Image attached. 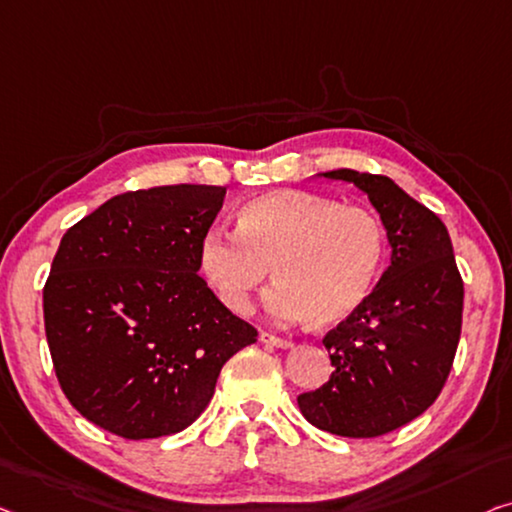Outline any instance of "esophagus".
I'll use <instances>...</instances> for the list:
<instances>
[{
  "instance_id": "34e87169",
  "label": "esophagus",
  "mask_w": 512,
  "mask_h": 512,
  "mask_svg": "<svg viewBox=\"0 0 512 512\" xmlns=\"http://www.w3.org/2000/svg\"><path fill=\"white\" fill-rule=\"evenodd\" d=\"M259 340H262L264 345H271V347H278V349H292L294 347L292 340L278 338V335H273V333H262V335H259Z\"/></svg>"
}]
</instances>
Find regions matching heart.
<instances>
[{"instance_id": "heart-1", "label": "heart", "mask_w": 512, "mask_h": 512, "mask_svg": "<svg viewBox=\"0 0 512 512\" xmlns=\"http://www.w3.org/2000/svg\"><path fill=\"white\" fill-rule=\"evenodd\" d=\"M384 253V227L370 209L276 188L236 209V232L204 234L200 269L236 315L250 312L273 271L280 282L266 299L273 317L333 326L368 301Z\"/></svg>"}]
</instances>
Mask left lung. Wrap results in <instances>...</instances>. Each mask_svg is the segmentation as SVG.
<instances>
[{
	"label": "left lung",
	"instance_id": "8db88e82",
	"mask_svg": "<svg viewBox=\"0 0 512 512\" xmlns=\"http://www.w3.org/2000/svg\"><path fill=\"white\" fill-rule=\"evenodd\" d=\"M379 213L391 264L361 308L326 333L331 379L299 395L305 421L338 437L368 439L421 416L444 388L462 329L464 285L439 216L388 177L340 170Z\"/></svg>",
	"mask_w": 512,
	"mask_h": 512
}]
</instances>
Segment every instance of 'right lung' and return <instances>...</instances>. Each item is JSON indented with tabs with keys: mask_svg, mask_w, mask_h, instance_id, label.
Masks as SVG:
<instances>
[{
	"mask_svg": "<svg viewBox=\"0 0 512 512\" xmlns=\"http://www.w3.org/2000/svg\"><path fill=\"white\" fill-rule=\"evenodd\" d=\"M225 193L179 183L114 195L61 236L45 338L68 402L117 437L181 432L220 368L257 340L197 273Z\"/></svg>",
	"mask_w": 512,
	"mask_h": 512,
	"instance_id": "obj_1",
	"label": "right lung"
}]
</instances>
